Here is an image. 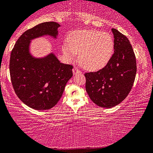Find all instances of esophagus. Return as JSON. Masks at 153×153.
<instances>
[{
  "mask_svg": "<svg viewBox=\"0 0 153 153\" xmlns=\"http://www.w3.org/2000/svg\"><path fill=\"white\" fill-rule=\"evenodd\" d=\"M73 73H74V75H76L77 74H79V73H81V71L78 69V68L74 67V69H73Z\"/></svg>",
  "mask_w": 153,
  "mask_h": 153,
  "instance_id": "esophagus-1",
  "label": "esophagus"
}]
</instances>
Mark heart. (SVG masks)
I'll return each mask as SVG.
<instances>
[{"mask_svg": "<svg viewBox=\"0 0 153 153\" xmlns=\"http://www.w3.org/2000/svg\"><path fill=\"white\" fill-rule=\"evenodd\" d=\"M113 49L114 42L110 34L94 30L73 32L69 37V43H64L62 48L63 54L70 60L79 53V62L88 70H97L105 66Z\"/></svg>", "mask_w": 153, "mask_h": 153, "instance_id": "1", "label": "heart"}]
</instances>
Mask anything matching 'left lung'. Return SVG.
Masks as SVG:
<instances>
[{
    "label": "left lung",
    "mask_w": 153,
    "mask_h": 153,
    "mask_svg": "<svg viewBox=\"0 0 153 153\" xmlns=\"http://www.w3.org/2000/svg\"><path fill=\"white\" fill-rule=\"evenodd\" d=\"M111 31L114 53L102 69L84 74L89 97L96 105L106 108L114 107L127 97L137 71L135 56L128 38L115 28Z\"/></svg>",
    "instance_id": "1"
}]
</instances>
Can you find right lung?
Wrapping results in <instances>:
<instances>
[{
  "label": "right lung",
  "mask_w": 153,
  "mask_h": 153,
  "mask_svg": "<svg viewBox=\"0 0 153 153\" xmlns=\"http://www.w3.org/2000/svg\"><path fill=\"white\" fill-rule=\"evenodd\" d=\"M59 26L55 22H46L28 29L11 51L9 71L14 91L24 104L35 110H49L56 105L73 76L72 65L60 62L52 53L36 59L29 52L30 40L47 35L56 38Z\"/></svg>",
  "instance_id": "right-lung-1"
}]
</instances>
